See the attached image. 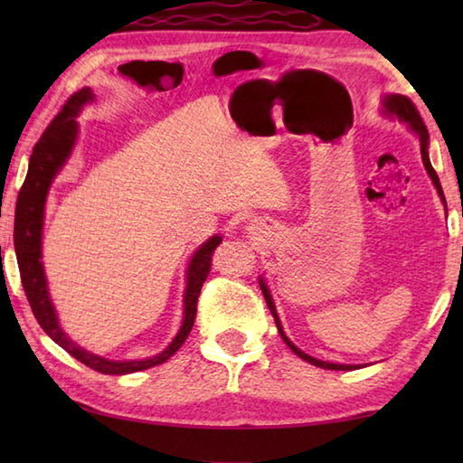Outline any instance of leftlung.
Wrapping results in <instances>:
<instances>
[{"mask_svg":"<svg viewBox=\"0 0 463 463\" xmlns=\"http://www.w3.org/2000/svg\"><path fill=\"white\" fill-rule=\"evenodd\" d=\"M383 105H386V111H388V113L396 115L398 119H402V121H406V123L411 127V129H414V131L418 133V137H420L421 161H424L426 171H428V175L431 176V181H434L436 189H438V193H439V196H441V201L446 203L444 191H441V184H439V179H438V175H436V171H434V166H431L430 156H428V139H430V137H428V127H426L424 119H421L420 111L416 109V105L411 103V99H410V97H406V95H388V97H386V103H383ZM260 290H262L264 300H267L269 308H270V312H272L274 322H277V328H279V332H280V336L284 338V342H287V346H288L294 354H297V356H300L302 360H307V362L314 364V366H320V368H326V370H352V366H344V364H332V362H322V360L312 358V356H308V354H304L302 350H298L297 346H294V344L287 338V334L282 332L279 314H277V310H274V302H272V298H270V292H269V288H267V284H264L262 280H260ZM354 368H356V366H354Z\"/></svg>","mask_w":463,"mask_h":463,"instance_id":"8db88e82","label":"left lung"}]
</instances>
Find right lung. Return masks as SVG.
<instances>
[{"mask_svg": "<svg viewBox=\"0 0 463 463\" xmlns=\"http://www.w3.org/2000/svg\"><path fill=\"white\" fill-rule=\"evenodd\" d=\"M87 101H93V91L87 90V87L69 97L65 105L61 107V111L55 115V119L47 125V129L35 143L32 159H29L27 176L24 181L22 191H19L17 204H15L14 244H15V254H17L19 277H22V287L25 290L29 307H32L33 317L37 318L39 326L45 330L49 338L71 354L73 358L85 364V366H90L95 372H101V373H115V376H121V373L139 372V370L156 366V364H163L183 346V342L193 330L194 317H196V302H199L203 282L206 280V277H209L211 267H213L211 264L213 252L216 247H219L222 239L213 237L209 242H204L193 257L189 270H186L183 326L179 334L175 336V340L169 344V348L161 352L159 356H153L146 360H133V362H113V360H105L101 356H95V354L77 346L75 342H71L65 336L63 330L59 328L53 304L49 300L45 274H43L42 260H39L42 259L43 206H45L49 184H52L55 173L61 169L63 163L67 161V156L71 153V146L75 143L77 123L73 121V117L80 113V109Z\"/></svg>", "mask_w": 463, "mask_h": 463, "instance_id": "right-lung-1", "label": "right lung"}]
</instances>
